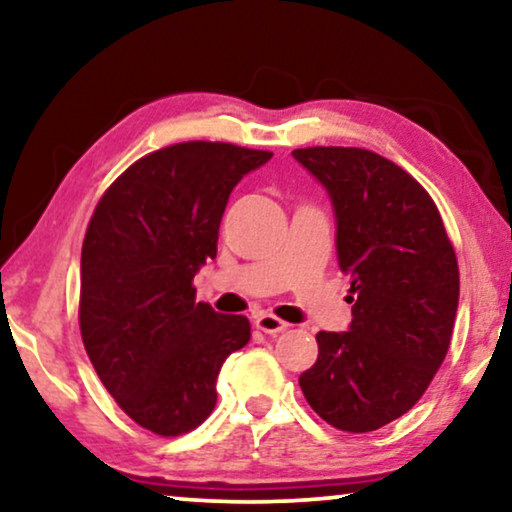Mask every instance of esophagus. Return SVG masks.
I'll return each mask as SVG.
<instances>
[{"mask_svg": "<svg viewBox=\"0 0 512 512\" xmlns=\"http://www.w3.org/2000/svg\"><path fill=\"white\" fill-rule=\"evenodd\" d=\"M254 324H256V328L258 331H263V333H268V335H277V333H282L286 326V321H282L279 317H275V314H270V312H261V314H256V319H254Z\"/></svg>", "mask_w": 512, "mask_h": 512, "instance_id": "esophagus-1", "label": "esophagus"}]
</instances>
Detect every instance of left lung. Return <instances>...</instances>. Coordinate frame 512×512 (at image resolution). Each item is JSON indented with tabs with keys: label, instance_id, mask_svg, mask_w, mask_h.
I'll return each mask as SVG.
<instances>
[{
	"label": "left lung",
	"instance_id": "left-lung-1",
	"mask_svg": "<svg viewBox=\"0 0 512 512\" xmlns=\"http://www.w3.org/2000/svg\"><path fill=\"white\" fill-rule=\"evenodd\" d=\"M331 198L338 265L352 279V324L317 333L300 389L321 419L366 433L394 422L429 387L450 347L459 268L431 195L366 149L291 153Z\"/></svg>",
	"mask_w": 512,
	"mask_h": 512
}]
</instances>
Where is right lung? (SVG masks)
<instances>
[{"label":"right lung","instance_id":"obj_1","mask_svg":"<svg viewBox=\"0 0 512 512\" xmlns=\"http://www.w3.org/2000/svg\"><path fill=\"white\" fill-rule=\"evenodd\" d=\"M270 151L223 142L167 146L130 165L97 202L81 249V338L125 415L158 436L200 426L223 361L247 345L240 314L195 303L221 216Z\"/></svg>","mask_w":512,"mask_h":512}]
</instances>
